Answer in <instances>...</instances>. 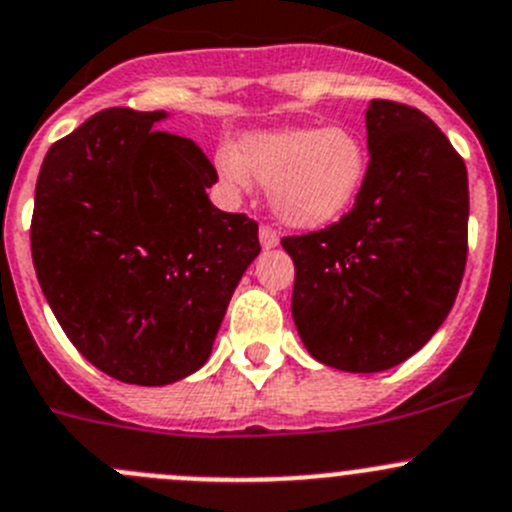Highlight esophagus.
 Instances as JSON below:
<instances>
[{
  "instance_id": "obj_1",
  "label": "esophagus",
  "mask_w": 512,
  "mask_h": 512,
  "mask_svg": "<svg viewBox=\"0 0 512 512\" xmlns=\"http://www.w3.org/2000/svg\"><path fill=\"white\" fill-rule=\"evenodd\" d=\"M260 245L265 247V250H272V247L280 245V235H277V232L272 230V227L262 225L260 227Z\"/></svg>"
}]
</instances>
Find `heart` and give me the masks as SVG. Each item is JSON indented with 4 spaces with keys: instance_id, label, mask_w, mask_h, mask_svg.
Here are the masks:
<instances>
[{
    "instance_id": "obj_1",
    "label": "heart",
    "mask_w": 512,
    "mask_h": 512,
    "mask_svg": "<svg viewBox=\"0 0 512 512\" xmlns=\"http://www.w3.org/2000/svg\"><path fill=\"white\" fill-rule=\"evenodd\" d=\"M215 167L232 192L267 187L277 220L295 230H320L340 220L367 177V147L350 127H285L255 132L237 152L222 147Z\"/></svg>"
}]
</instances>
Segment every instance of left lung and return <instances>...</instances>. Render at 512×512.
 <instances>
[{
	"label": "left lung",
	"instance_id": "obj_1",
	"mask_svg": "<svg viewBox=\"0 0 512 512\" xmlns=\"http://www.w3.org/2000/svg\"><path fill=\"white\" fill-rule=\"evenodd\" d=\"M365 185L327 230L285 237L292 320L317 362L382 372L438 332L468 257V170L420 109L372 99Z\"/></svg>",
	"mask_w": 512,
	"mask_h": 512
}]
</instances>
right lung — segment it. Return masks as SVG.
<instances>
[{
    "label": "right lung",
    "mask_w": 512,
    "mask_h": 512,
    "mask_svg": "<svg viewBox=\"0 0 512 512\" xmlns=\"http://www.w3.org/2000/svg\"><path fill=\"white\" fill-rule=\"evenodd\" d=\"M167 112L104 109L49 147L32 260L72 345L109 377L160 388L210 357L257 225L217 210L205 152L152 130Z\"/></svg>",
    "instance_id": "add662e5"
}]
</instances>
